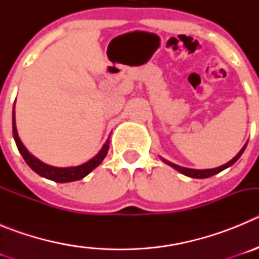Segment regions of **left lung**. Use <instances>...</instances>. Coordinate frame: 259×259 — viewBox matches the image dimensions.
<instances>
[{
  "label": "left lung",
  "mask_w": 259,
  "mask_h": 259,
  "mask_svg": "<svg viewBox=\"0 0 259 259\" xmlns=\"http://www.w3.org/2000/svg\"><path fill=\"white\" fill-rule=\"evenodd\" d=\"M246 144H248V143H246ZM246 144L244 146H242V149L240 150L239 153H237L236 157L232 158V159H231L230 162H227V163L223 164V166L217 167V168H207V170H194V168H187V167L178 166V164L171 163V162L166 161V159H162V161H163L164 163L168 164V166L174 167V168L179 171V172H182V174H184V175L189 176V178H194V179H205V178H210V176L215 175V174H218V172H221V171L226 170L227 167L232 166V164L235 163V162H236L240 157H241V154H242V153H244V150H245V148H246Z\"/></svg>",
  "instance_id": "left-lung-1"
}]
</instances>
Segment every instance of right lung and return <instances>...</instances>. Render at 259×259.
<instances>
[{"instance_id":"right-lung-1","label":"right lung","mask_w":259,"mask_h":259,"mask_svg":"<svg viewBox=\"0 0 259 259\" xmlns=\"http://www.w3.org/2000/svg\"><path fill=\"white\" fill-rule=\"evenodd\" d=\"M13 135L14 140L18 146V150L20 152L22 157L24 158V161L27 162L32 170L35 171L36 174H38L42 178H47V179L53 180V182L57 183H68V182H75V180L83 179L84 176L88 175L91 171H93L98 164L104 161V158L106 157L107 150H109V144L110 141L107 140L104 144V146L101 148V150L92 158L89 159L85 163L80 164V166L75 167H54L49 166V164L44 163V162L38 161L37 158L33 157L28 150L26 149V146L23 145V143L20 141L19 136H18L17 125H15V113L13 110Z\"/></svg>"}]
</instances>
